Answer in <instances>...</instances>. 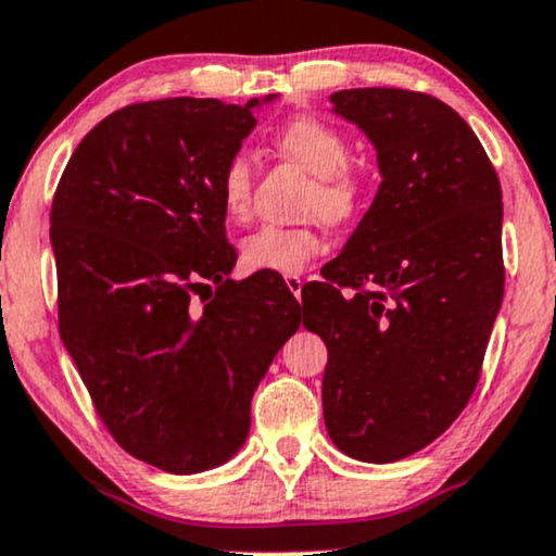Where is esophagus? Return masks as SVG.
Instances as JSON below:
<instances>
[{
    "label": "esophagus",
    "mask_w": 556,
    "mask_h": 556,
    "mask_svg": "<svg viewBox=\"0 0 556 556\" xmlns=\"http://www.w3.org/2000/svg\"><path fill=\"white\" fill-rule=\"evenodd\" d=\"M285 282H287V290L300 300V292H303V279H300V274H285Z\"/></svg>",
    "instance_id": "1"
}]
</instances>
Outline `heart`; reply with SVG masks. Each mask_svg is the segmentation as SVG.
<instances>
[{
    "label": "heart",
    "mask_w": 556,
    "mask_h": 556,
    "mask_svg": "<svg viewBox=\"0 0 556 556\" xmlns=\"http://www.w3.org/2000/svg\"><path fill=\"white\" fill-rule=\"evenodd\" d=\"M274 147L313 173L307 212H320L331 223H346L359 210L363 178L350 165V142L337 126L316 116H298L274 134ZM219 199L232 223H243L253 202V160L249 152L227 157L219 173ZM324 249V232L316 223L264 225L243 240V264L251 271H303Z\"/></svg>",
    "instance_id": "heart-1"
}]
</instances>
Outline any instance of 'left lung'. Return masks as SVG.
<instances>
[{
	"label": "left lung",
	"mask_w": 556,
	"mask_h": 556,
	"mask_svg": "<svg viewBox=\"0 0 556 556\" xmlns=\"http://www.w3.org/2000/svg\"><path fill=\"white\" fill-rule=\"evenodd\" d=\"M378 152L380 186L324 282L303 287V326L329 350L324 419L350 458L422 451L469 404L503 305V191L471 126L399 87L331 96Z\"/></svg>",
	"instance_id": "obj_1"
}]
</instances>
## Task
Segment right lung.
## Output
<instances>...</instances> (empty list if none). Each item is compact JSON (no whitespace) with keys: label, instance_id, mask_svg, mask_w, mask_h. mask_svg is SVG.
<instances>
[{"label":"right lung","instance_id":"right-lung-1","mask_svg":"<svg viewBox=\"0 0 556 556\" xmlns=\"http://www.w3.org/2000/svg\"><path fill=\"white\" fill-rule=\"evenodd\" d=\"M274 98L126 105L77 144L51 204L62 342L116 443L168 473L236 456L253 391L300 326L277 277L230 279L219 199L223 165Z\"/></svg>","mask_w":556,"mask_h":556}]
</instances>
